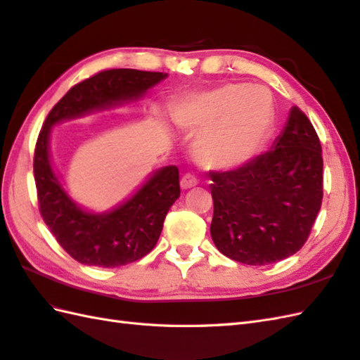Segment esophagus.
Masks as SVG:
<instances>
[{"label": "esophagus", "mask_w": 360, "mask_h": 360, "mask_svg": "<svg viewBox=\"0 0 360 360\" xmlns=\"http://www.w3.org/2000/svg\"><path fill=\"white\" fill-rule=\"evenodd\" d=\"M198 184V179L195 178L193 174H190V173H187V174H184L181 178V187H182V190H187V188H192V187H195Z\"/></svg>", "instance_id": "1"}]
</instances>
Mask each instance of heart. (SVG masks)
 <instances>
[{
	"label": "heart",
	"instance_id": "b5f03b06",
	"mask_svg": "<svg viewBox=\"0 0 360 360\" xmlns=\"http://www.w3.org/2000/svg\"><path fill=\"white\" fill-rule=\"evenodd\" d=\"M173 119L181 128L205 129L196 143L202 164L236 167L254 158L269 134L272 102L263 89L227 83L182 98L174 106Z\"/></svg>",
	"mask_w": 360,
	"mask_h": 360
}]
</instances>
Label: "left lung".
Segmentation results:
<instances>
[{"label": "left lung", "mask_w": 360, "mask_h": 360, "mask_svg": "<svg viewBox=\"0 0 360 360\" xmlns=\"http://www.w3.org/2000/svg\"><path fill=\"white\" fill-rule=\"evenodd\" d=\"M210 179L217 249L250 266L280 262L303 248L322 205V145L294 106L271 150Z\"/></svg>", "instance_id": "8db88e82"}]
</instances>
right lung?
Masks as SVG:
<instances>
[{"label": "right lung", "instance_id": "1", "mask_svg": "<svg viewBox=\"0 0 360 360\" xmlns=\"http://www.w3.org/2000/svg\"><path fill=\"white\" fill-rule=\"evenodd\" d=\"M165 77L164 72L137 70L97 72L60 98L38 134L34 155L38 207L57 243L82 264L119 267L151 252L168 210L181 195L179 170L174 165L160 168L119 207L91 213L68 196L53 172L49 156L51 128L66 119L137 101Z\"/></svg>", "mask_w": 360, "mask_h": 360}]
</instances>
